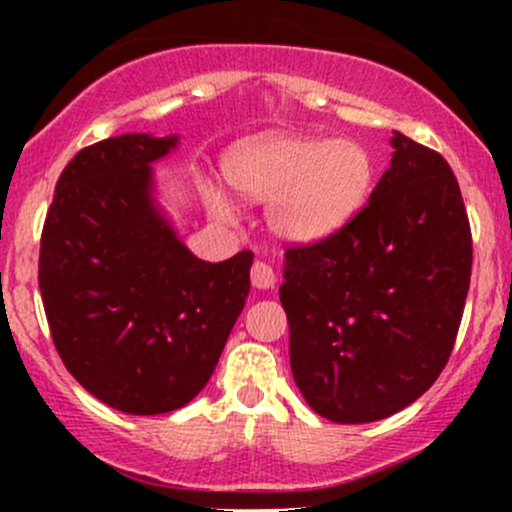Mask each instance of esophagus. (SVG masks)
Here are the masks:
<instances>
[{
  "label": "esophagus",
  "instance_id": "obj_1",
  "mask_svg": "<svg viewBox=\"0 0 512 512\" xmlns=\"http://www.w3.org/2000/svg\"><path fill=\"white\" fill-rule=\"evenodd\" d=\"M250 281L255 289H272L276 284V274L267 262H255L250 269Z\"/></svg>",
  "mask_w": 512,
  "mask_h": 512
}]
</instances>
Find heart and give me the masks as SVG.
<instances>
[{
  "label": "heart",
  "instance_id": "1",
  "mask_svg": "<svg viewBox=\"0 0 512 512\" xmlns=\"http://www.w3.org/2000/svg\"><path fill=\"white\" fill-rule=\"evenodd\" d=\"M223 173L240 195L267 204L269 228L289 243L334 236L361 211L373 185V158L356 139L262 134L233 146ZM207 207L231 219L233 202L219 187L204 190Z\"/></svg>",
  "mask_w": 512,
  "mask_h": 512
}]
</instances>
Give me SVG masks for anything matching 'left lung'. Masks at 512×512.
Returning a JSON list of instances; mask_svg holds the SVG:
<instances>
[{"label": "left lung", "instance_id": "8db88e82", "mask_svg": "<svg viewBox=\"0 0 512 512\" xmlns=\"http://www.w3.org/2000/svg\"><path fill=\"white\" fill-rule=\"evenodd\" d=\"M390 168L342 231L286 250L281 305L298 390L325 419L397 414L448 363L472 276V231L438 151L395 132Z\"/></svg>", "mask_w": 512, "mask_h": 512}]
</instances>
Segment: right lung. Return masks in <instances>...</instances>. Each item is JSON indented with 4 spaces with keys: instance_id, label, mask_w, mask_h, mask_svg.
Listing matches in <instances>:
<instances>
[{
    "instance_id": "right-lung-1",
    "label": "right lung",
    "mask_w": 512,
    "mask_h": 512,
    "mask_svg": "<svg viewBox=\"0 0 512 512\" xmlns=\"http://www.w3.org/2000/svg\"><path fill=\"white\" fill-rule=\"evenodd\" d=\"M175 146L178 134H122L81 149L40 238L57 354L93 397L137 416L202 392L250 293V250L199 260L156 204L151 163Z\"/></svg>"
}]
</instances>
